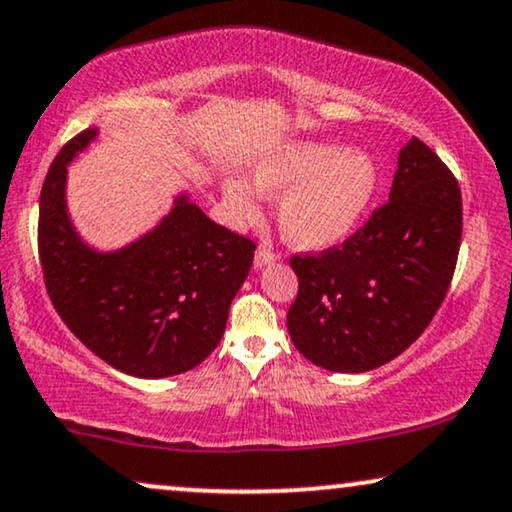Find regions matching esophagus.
<instances>
[{"mask_svg": "<svg viewBox=\"0 0 512 512\" xmlns=\"http://www.w3.org/2000/svg\"><path fill=\"white\" fill-rule=\"evenodd\" d=\"M277 261V254L275 251H272L270 247H258V251H256V256H254V268L256 270H261V268H265V265H270V263H275Z\"/></svg>", "mask_w": 512, "mask_h": 512, "instance_id": "1", "label": "esophagus"}]
</instances>
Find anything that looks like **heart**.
<instances>
[{"mask_svg": "<svg viewBox=\"0 0 512 512\" xmlns=\"http://www.w3.org/2000/svg\"><path fill=\"white\" fill-rule=\"evenodd\" d=\"M244 179L223 181V212L233 226L261 219L263 198H279V233L291 247L321 251L347 240L377 188V165L366 153L324 142L286 144L263 156Z\"/></svg>", "mask_w": 512, "mask_h": 512, "instance_id": "obj_1", "label": "heart"}]
</instances>
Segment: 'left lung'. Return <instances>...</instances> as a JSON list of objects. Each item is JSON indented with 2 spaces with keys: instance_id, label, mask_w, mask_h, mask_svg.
Wrapping results in <instances>:
<instances>
[{
  "instance_id": "8db88e82",
  "label": "left lung",
  "mask_w": 512,
  "mask_h": 512,
  "mask_svg": "<svg viewBox=\"0 0 512 512\" xmlns=\"http://www.w3.org/2000/svg\"><path fill=\"white\" fill-rule=\"evenodd\" d=\"M461 244V193L443 160L412 137L398 153L389 202L342 247L293 256L298 296L289 335L331 373H368L431 324Z\"/></svg>"
}]
</instances>
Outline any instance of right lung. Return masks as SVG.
I'll return each mask as SVG.
<instances>
[{
  "label": "right lung",
  "instance_id": "add662e5",
  "mask_svg": "<svg viewBox=\"0 0 512 512\" xmlns=\"http://www.w3.org/2000/svg\"><path fill=\"white\" fill-rule=\"evenodd\" d=\"M100 128L62 146L41 188L39 258L48 296L90 352L125 375L160 380L207 359L254 261L256 244L214 223L186 191L137 240L100 251L67 207V165Z\"/></svg>",
  "mask_w": 512,
  "mask_h": 512
}]
</instances>
